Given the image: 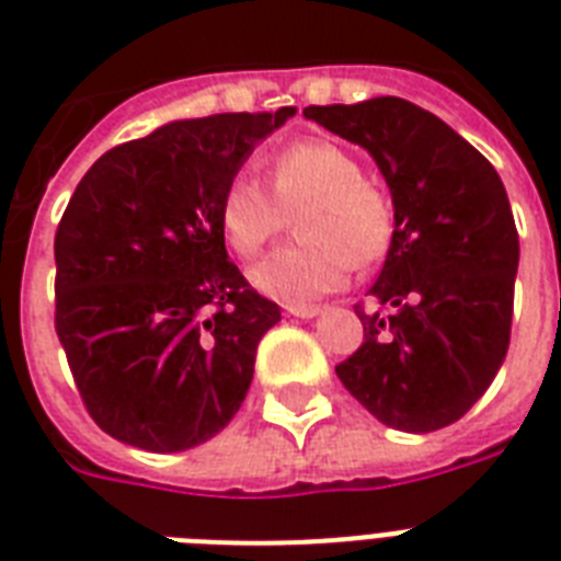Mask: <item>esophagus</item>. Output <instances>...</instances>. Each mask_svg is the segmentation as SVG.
Wrapping results in <instances>:
<instances>
[{
	"label": "esophagus",
	"mask_w": 561,
	"mask_h": 561,
	"mask_svg": "<svg viewBox=\"0 0 561 561\" xmlns=\"http://www.w3.org/2000/svg\"><path fill=\"white\" fill-rule=\"evenodd\" d=\"M290 317H299V320H311V317L320 314V308L317 306H285Z\"/></svg>",
	"instance_id": "obj_1"
}]
</instances>
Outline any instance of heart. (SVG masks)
<instances>
[{"instance_id":"1","label":"heart","mask_w":561,"mask_h":561,"mask_svg":"<svg viewBox=\"0 0 561 561\" xmlns=\"http://www.w3.org/2000/svg\"><path fill=\"white\" fill-rule=\"evenodd\" d=\"M271 192L236 174L218 203L220 236L241 259H253L297 218L302 241L255 264L250 282L279 302H311L350 279L352 264L387 255L396 229L390 194L364 178L352 151L325 139L282 148L271 160Z\"/></svg>"}]
</instances>
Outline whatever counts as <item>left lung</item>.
I'll return each instance as SVG.
<instances>
[{
	"label": "left lung",
	"mask_w": 561,
	"mask_h": 561,
	"mask_svg": "<svg viewBox=\"0 0 561 561\" xmlns=\"http://www.w3.org/2000/svg\"><path fill=\"white\" fill-rule=\"evenodd\" d=\"M360 145L390 188L396 229L369 288L360 350L337 364L343 387L378 422L427 434L466 416L510 350L518 229L492 162L434 113L396 95L306 107Z\"/></svg>",
	"instance_id": "obj_1"
}]
</instances>
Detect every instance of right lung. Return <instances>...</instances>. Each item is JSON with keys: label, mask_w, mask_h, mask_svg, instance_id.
I'll return each mask as SVG.
<instances>
[{"label": "right lung", "mask_w": 561, "mask_h": 561, "mask_svg": "<svg viewBox=\"0 0 561 561\" xmlns=\"http://www.w3.org/2000/svg\"><path fill=\"white\" fill-rule=\"evenodd\" d=\"M294 113L169 122L75 188L55 236V329L90 416L118 443L186 451L241 408L282 314L229 262L218 203Z\"/></svg>", "instance_id": "1"}]
</instances>
